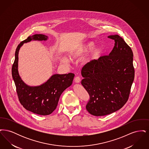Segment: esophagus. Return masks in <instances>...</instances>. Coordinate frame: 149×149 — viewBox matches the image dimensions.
<instances>
[{"label":"esophagus","instance_id":"obj_1","mask_svg":"<svg viewBox=\"0 0 149 149\" xmlns=\"http://www.w3.org/2000/svg\"><path fill=\"white\" fill-rule=\"evenodd\" d=\"M80 80H81V79H80V78L79 77H77L74 79V81L76 83H79L80 82Z\"/></svg>","mask_w":149,"mask_h":149}]
</instances>
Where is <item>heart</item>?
Listing matches in <instances>:
<instances>
[{
	"mask_svg": "<svg viewBox=\"0 0 149 149\" xmlns=\"http://www.w3.org/2000/svg\"><path fill=\"white\" fill-rule=\"evenodd\" d=\"M95 43L93 42H89L78 46L69 52V56L72 59H77L83 56L91 50V54L85 59L86 63L91 62L93 60L98 58L102 52V48L100 46H94ZM61 61L65 64L68 63V60L65 57L61 58Z\"/></svg>",
	"mask_w": 149,
	"mask_h": 149,
	"instance_id": "1",
	"label": "heart"
}]
</instances>
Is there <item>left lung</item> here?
Masks as SVG:
<instances>
[{"instance_id": "1", "label": "left lung", "mask_w": 149, "mask_h": 149, "mask_svg": "<svg viewBox=\"0 0 149 149\" xmlns=\"http://www.w3.org/2000/svg\"><path fill=\"white\" fill-rule=\"evenodd\" d=\"M108 37L115 42L111 52L87 63L81 71V84L90 96L86 109L95 116L113 113L125 104L135 77L131 49L118 35Z\"/></svg>"}]
</instances>
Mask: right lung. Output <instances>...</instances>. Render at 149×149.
<instances>
[{
    "mask_svg": "<svg viewBox=\"0 0 149 149\" xmlns=\"http://www.w3.org/2000/svg\"><path fill=\"white\" fill-rule=\"evenodd\" d=\"M47 36L36 34L20 43L15 52V60L12 66V74L16 86L20 103L24 108L34 113L42 116L49 115L56 108L60 95L71 86L75 75L72 73L52 75L46 82L38 86L26 84L18 72V54L20 48L25 43L32 41H46Z\"/></svg>",
    "mask_w": 149,
    "mask_h": 149,
    "instance_id": "add662e5",
    "label": "right lung"
}]
</instances>
